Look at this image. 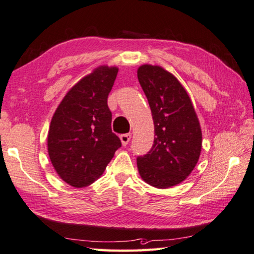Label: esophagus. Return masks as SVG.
Segmentation results:
<instances>
[{
  "label": "esophagus",
  "mask_w": 254,
  "mask_h": 254,
  "mask_svg": "<svg viewBox=\"0 0 254 254\" xmlns=\"http://www.w3.org/2000/svg\"><path fill=\"white\" fill-rule=\"evenodd\" d=\"M130 139H131V133H125V135L121 136V141L123 143V146H126Z\"/></svg>",
  "instance_id": "obj_1"
}]
</instances>
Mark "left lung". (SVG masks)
Returning a JSON list of instances; mask_svg holds the SVG:
<instances>
[{"label": "left lung", "mask_w": 254, "mask_h": 254, "mask_svg": "<svg viewBox=\"0 0 254 254\" xmlns=\"http://www.w3.org/2000/svg\"><path fill=\"white\" fill-rule=\"evenodd\" d=\"M137 76L149 103L156 136L150 151L137 158L138 171L148 185L170 188L186 180L197 165L201 127L188 93L168 70L145 64Z\"/></svg>", "instance_id": "obj_1"}]
</instances>
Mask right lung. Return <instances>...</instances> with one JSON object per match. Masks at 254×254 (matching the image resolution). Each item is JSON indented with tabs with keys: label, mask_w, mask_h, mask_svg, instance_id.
Instances as JSON below:
<instances>
[{
	"label": "right lung",
	"mask_w": 254,
	"mask_h": 254,
	"mask_svg": "<svg viewBox=\"0 0 254 254\" xmlns=\"http://www.w3.org/2000/svg\"><path fill=\"white\" fill-rule=\"evenodd\" d=\"M117 73L116 66H98L68 90L53 115L50 159L60 178L75 188L96 181L122 146L107 105Z\"/></svg>",
	"instance_id": "1"
}]
</instances>
